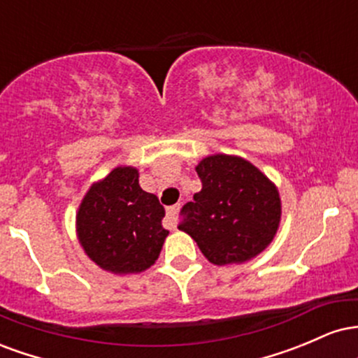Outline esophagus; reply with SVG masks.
<instances>
[{
  "label": "esophagus",
  "mask_w": 358,
  "mask_h": 358,
  "mask_svg": "<svg viewBox=\"0 0 358 358\" xmlns=\"http://www.w3.org/2000/svg\"><path fill=\"white\" fill-rule=\"evenodd\" d=\"M178 212L180 205H173V207L166 208V222L171 229H175L176 224H178Z\"/></svg>",
  "instance_id": "34e87169"
}]
</instances>
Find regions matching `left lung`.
Wrapping results in <instances>:
<instances>
[{
    "mask_svg": "<svg viewBox=\"0 0 358 358\" xmlns=\"http://www.w3.org/2000/svg\"><path fill=\"white\" fill-rule=\"evenodd\" d=\"M202 190L182 208L178 225L212 264H242L257 257L281 224L278 187L248 159L210 155L195 166Z\"/></svg>",
    "mask_w": 358,
    "mask_h": 358,
    "instance_id": "1",
    "label": "left lung"
}]
</instances>
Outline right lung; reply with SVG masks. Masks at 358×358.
<instances>
[{"instance_id": "1", "label": "right lung", "mask_w": 358, "mask_h": 358, "mask_svg": "<svg viewBox=\"0 0 358 358\" xmlns=\"http://www.w3.org/2000/svg\"><path fill=\"white\" fill-rule=\"evenodd\" d=\"M165 208L139 187L134 166H117L90 185L76 215V232L87 257L108 273L126 276L155 264L170 232Z\"/></svg>"}]
</instances>
